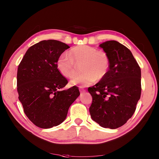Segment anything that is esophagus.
<instances>
[{"label":"esophagus","instance_id":"34e87169","mask_svg":"<svg viewBox=\"0 0 159 159\" xmlns=\"http://www.w3.org/2000/svg\"><path fill=\"white\" fill-rule=\"evenodd\" d=\"M80 93H84L86 92V89H83L82 88H80Z\"/></svg>","mask_w":159,"mask_h":159}]
</instances>
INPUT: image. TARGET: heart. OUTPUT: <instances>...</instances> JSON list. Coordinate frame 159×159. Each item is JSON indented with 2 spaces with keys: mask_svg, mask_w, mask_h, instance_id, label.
Listing matches in <instances>:
<instances>
[{
  "mask_svg": "<svg viewBox=\"0 0 159 159\" xmlns=\"http://www.w3.org/2000/svg\"><path fill=\"white\" fill-rule=\"evenodd\" d=\"M82 62V71L84 73L71 80L70 84L73 86H87L97 79H102L110 67V60L106 52L87 45L73 48L68 55H61L57 60V67L62 76L71 78L75 74V64Z\"/></svg>",
  "mask_w": 159,
  "mask_h": 159,
  "instance_id": "b5f03b06",
  "label": "heart"
}]
</instances>
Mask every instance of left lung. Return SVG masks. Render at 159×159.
<instances>
[{"label": "left lung", "mask_w": 159, "mask_h": 159, "mask_svg": "<svg viewBox=\"0 0 159 159\" xmlns=\"http://www.w3.org/2000/svg\"><path fill=\"white\" fill-rule=\"evenodd\" d=\"M109 56L106 77L88 88L91 117L105 128H118L131 117L141 95V70L130 50L115 40L99 46Z\"/></svg>", "instance_id": "1"}]
</instances>
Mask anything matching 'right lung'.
<instances>
[{"label": "right lung", "mask_w": 159, "mask_h": 159, "mask_svg": "<svg viewBox=\"0 0 159 159\" xmlns=\"http://www.w3.org/2000/svg\"><path fill=\"white\" fill-rule=\"evenodd\" d=\"M70 46L56 40H43L25 53L17 70L19 99L27 117L40 128H51L66 118L80 95L77 86L62 89L68 80L58 71V57Z\"/></svg>", "instance_id": "right-lung-1"}]
</instances>
